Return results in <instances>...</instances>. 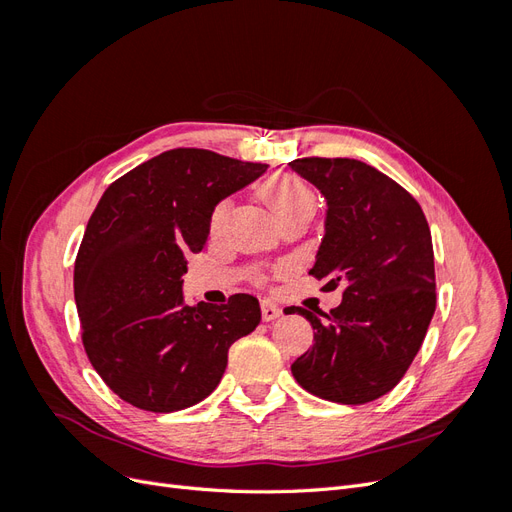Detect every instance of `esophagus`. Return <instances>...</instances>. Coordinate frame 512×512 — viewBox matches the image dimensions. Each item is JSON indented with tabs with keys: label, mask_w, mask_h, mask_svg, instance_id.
I'll list each match as a JSON object with an SVG mask.
<instances>
[{
	"label": "esophagus",
	"mask_w": 512,
	"mask_h": 512,
	"mask_svg": "<svg viewBox=\"0 0 512 512\" xmlns=\"http://www.w3.org/2000/svg\"><path fill=\"white\" fill-rule=\"evenodd\" d=\"M260 312H262V320H265V322H271V320L282 316V309L277 307L275 303H271V301H262Z\"/></svg>",
	"instance_id": "obj_1"
}]
</instances>
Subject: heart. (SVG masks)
<instances>
[{
  "mask_svg": "<svg viewBox=\"0 0 512 512\" xmlns=\"http://www.w3.org/2000/svg\"><path fill=\"white\" fill-rule=\"evenodd\" d=\"M260 196L277 218V222H284L286 218H290V215H297L303 211H314V205H316V196L312 190H309V185L294 175L271 177L260 188ZM228 211H230L228 200H222V203L213 209L211 213L213 232H218L224 226Z\"/></svg>",
  "mask_w": 512,
  "mask_h": 512,
  "instance_id": "b5f03b06",
  "label": "heart"
}]
</instances>
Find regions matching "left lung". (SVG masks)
Segmentation results:
<instances>
[{
	"mask_svg": "<svg viewBox=\"0 0 512 512\" xmlns=\"http://www.w3.org/2000/svg\"><path fill=\"white\" fill-rule=\"evenodd\" d=\"M290 168L327 200L324 237L309 275L344 297L324 314L288 307L314 329V346L292 363L305 391L359 406L395 389L436 312L431 232L421 205L374 166L350 158H303Z\"/></svg>",
	"mask_w": 512,
	"mask_h": 512,
	"instance_id": "1",
	"label": "left lung"
}]
</instances>
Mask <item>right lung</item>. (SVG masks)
I'll list each match as a JSON object with an SVG mask.
<instances>
[{
  "instance_id": "obj_1",
  "label": "right lung",
  "mask_w": 512,
  "mask_h": 512,
  "mask_svg": "<svg viewBox=\"0 0 512 512\" xmlns=\"http://www.w3.org/2000/svg\"><path fill=\"white\" fill-rule=\"evenodd\" d=\"M267 164L207 149H170L108 185L74 262V301L91 365L128 404L177 412L220 384L228 348L252 333L260 305H185L190 252L207 243L211 213Z\"/></svg>"
}]
</instances>
